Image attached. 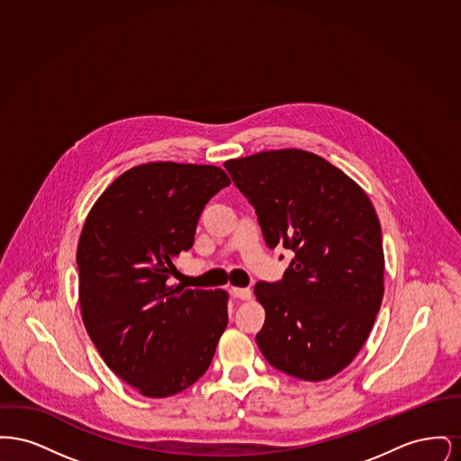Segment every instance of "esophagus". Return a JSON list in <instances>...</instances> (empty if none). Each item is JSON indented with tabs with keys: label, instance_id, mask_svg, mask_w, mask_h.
<instances>
[{
	"label": "esophagus",
	"instance_id": "1",
	"mask_svg": "<svg viewBox=\"0 0 461 461\" xmlns=\"http://www.w3.org/2000/svg\"><path fill=\"white\" fill-rule=\"evenodd\" d=\"M231 295L241 299V301H249L252 297V290L250 288H239V286H233L231 288Z\"/></svg>",
	"mask_w": 461,
	"mask_h": 461
}]
</instances>
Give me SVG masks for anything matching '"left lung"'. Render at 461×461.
<instances>
[{"mask_svg": "<svg viewBox=\"0 0 461 461\" xmlns=\"http://www.w3.org/2000/svg\"><path fill=\"white\" fill-rule=\"evenodd\" d=\"M254 205L269 249L295 258L284 280L259 282L258 346L271 366L320 382L361 351L384 297L382 230L372 200L339 167L299 149L224 162Z\"/></svg>", "mask_w": 461, "mask_h": 461, "instance_id": "8db88e82", "label": "left lung"}]
</instances>
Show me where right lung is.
Masks as SVG:
<instances>
[{
  "label": "right lung",
  "instance_id": "right-lung-1",
  "mask_svg": "<svg viewBox=\"0 0 461 461\" xmlns=\"http://www.w3.org/2000/svg\"><path fill=\"white\" fill-rule=\"evenodd\" d=\"M231 181L216 166L149 162L95 202L79 245V304L105 365L147 397L207 372L228 325V294L173 285L205 203Z\"/></svg>",
  "mask_w": 461,
  "mask_h": 461
}]
</instances>
